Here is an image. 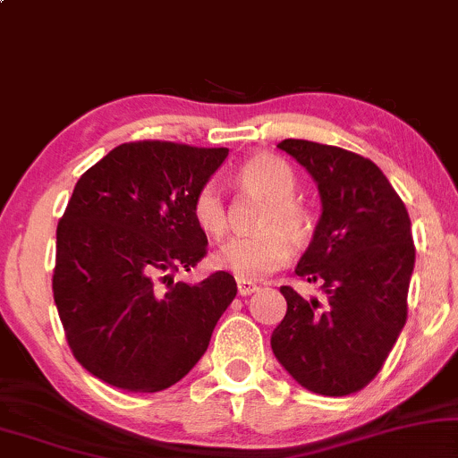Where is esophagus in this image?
Masks as SVG:
<instances>
[{
	"label": "esophagus",
	"mask_w": 458,
	"mask_h": 458,
	"mask_svg": "<svg viewBox=\"0 0 458 458\" xmlns=\"http://www.w3.org/2000/svg\"><path fill=\"white\" fill-rule=\"evenodd\" d=\"M236 290H239L241 296H250L258 290V285L250 284V282H239V284H236Z\"/></svg>",
	"instance_id": "1"
}]
</instances>
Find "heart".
<instances>
[{"instance_id":"b5f03b06","label":"heart","mask_w":458,"mask_h":458,"mask_svg":"<svg viewBox=\"0 0 458 458\" xmlns=\"http://www.w3.org/2000/svg\"><path fill=\"white\" fill-rule=\"evenodd\" d=\"M236 181L245 191L267 200V208L258 222V230L264 233L228 241L213 253L211 262L217 271L251 284L290 260L288 236L296 243L305 241L311 234L313 219L307 207L294 198L296 174L285 159L271 153H258L239 168ZM191 217L211 239H219L228 230L224 198L213 181H207L196 190Z\"/></svg>"}]
</instances>
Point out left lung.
Masks as SVG:
<instances>
[{
    "mask_svg": "<svg viewBox=\"0 0 458 458\" xmlns=\"http://www.w3.org/2000/svg\"><path fill=\"white\" fill-rule=\"evenodd\" d=\"M277 147L318 183L322 215L296 275L318 284L327 302L282 285L288 311L273 330V354L311 393H358L405 327L416 260L410 215L371 159L311 140Z\"/></svg>",
    "mask_w": 458,
    "mask_h": 458,
    "instance_id": "left-lung-1",
    "label": "left lung"
}]
</instances>
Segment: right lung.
<instances>
[{
    "label": "right lung",
    "mask_w": 458,
    "mask_h": 458,
    "mask_svg": "<svg viewBox=\"0 0 458 458\" xmlns=\"http://www.w3.org/2000/svg\"><path fill=\"white\" fill-rule=\"evenodd\" d=\"M225 157L224 147L123 142L74 185L53 296L72 354L110 386L157 393L185 377L236 296L230 273L173 277L207 256L191 200Z\"/></svg>",
    "instance_id": "1"
}]
</instances>
